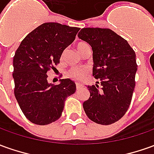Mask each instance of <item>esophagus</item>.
Here are the masks:
<instances>
[{"label":"esophagus","instance_id":"34e87169","mask_svg":"<svg viewBox=\"0 0 154 154\" xmlns=\"http://www.w3.org/2000/svg\"><path fill=\"white\" fill-rule=\"evenodd\" d=\"M82 87V85L80 84V83H77L76 84V88H77V90H78V89H80Z\"/></svg>","mask_w":154,"mask_h":154}]
</instances>
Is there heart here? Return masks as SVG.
<instances>
[{"instance_id": "heart-1", "label": "heart", "mask_w": 154, "mask_h": 154, "mask_svg": "<svg viewBox=\"0 0 154 154\" xmlns=\"http://www.w3.org/2000/svg\"><path fill=\"white\" fill-rule=\"evenodd\" d=\"M88 44L84 43V42H80L77 44V50L80 52L81 50L87 46ZM88 73V69L87 67H82V66H74L72 67L71 69L67 72V77L77 82H81V81L84 80L87 75Z\"/></svg>"}]
</instances>
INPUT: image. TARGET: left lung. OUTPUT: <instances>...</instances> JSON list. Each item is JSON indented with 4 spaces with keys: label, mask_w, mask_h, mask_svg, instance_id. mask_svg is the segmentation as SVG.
Masks as SVG:
<instances>
[{
    "label": "left lung",
    "mask_w": 154,
    "mask_h": 154,
    "mask_svg": "<svg viewBox=\"0 0 154 154\" xmlns=\"http://www.w3.org/2000/svg\"><path fill=\"white\" fill-rule=\"evenodd\" d=\"M77 36L92 47V76L101 83V88L97 84L88 86L90 97L83 103V109L92 122L114 123L131 104L137 69L135 51L111 29L82 28Z\"/></svg>",
    "instance_id": "1"
}]
</instances>
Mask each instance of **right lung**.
I'll return each mask as SVG.
<instances>
[{"mask_svg": "<svg viewBox=\"0 0 154 154\" xmlns=\"http://www.w3.org/2000/svg\"><path fill=\"white\" fill-rule=\"evenodd\" d=\"M79 27L57 22L37 26L22 40L13 57L14 94L32 123L47 125L62 116L66 97L76 92L68 78L48 83L47 72L60 63L63 51L73 42Z\"/></svg>", "mask_w": 154, "mask_h": 154, "instance_id": "1", "label": "right lung"}]
</instances>
